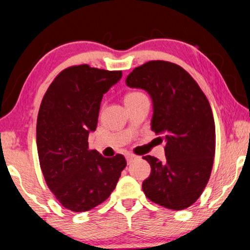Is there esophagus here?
<instances>
[{"instance_id": "esophagus-1", "label": "esophagus", "mask_w": 250, "mask_h": 250, "mask_svg": "<svg viewBox=\"0 0 250 250\" xmlns=\"http://www.w3.org/2000/svg\"><path fill=\"white\" fill-rule=\"evenodd\" d=\"M135 159H137V156L133 155V154H126V161H127V163H131Z\"/></svg>"}]
</instances>
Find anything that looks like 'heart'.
Returning a JSON list of instances; mask_svg holds the SVG:
<instances>
[{
  "mask_svg": "<svg viewBox=\"0 0 250 250\" xmlns=\"http://www.w3.org/2000/svg\"><path fill=\"white\" fill-rule=\"evenodd\" d=\"M137 95H141L140 92H132V94H128L127 96H126V98L127 97H133V96H137Z\"/></svg>",
  "mask_w": 250,
  "mask_h": 250,
  "instance_id": "obj_1",
  "label": "heart"
}]
</instances>
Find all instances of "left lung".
Masks as SVG:
<instances>
[{
    "mask_svg": "<svg viewBox=\"0 0 250 250\" xmlns=\"http://www.w3.org/2000/svg\"><path fill=\"white\" fill-rule=\"evenodd\" d=\"M125 82L148 92L150 127L165 143V161L144 156L150 165L143 182L145 195L170 210L189 208L205 189L213 165L215 127L208 98L189 73L168 61L144 63Z\"/></svg>",
    "mask_w": 250,
    "mask_h": 250,
    "instance_id": "obj_1",
    "label": "left lung"
}]
</instances>
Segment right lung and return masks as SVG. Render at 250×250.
<instances>
[{"label":"right lung","instance_id":"obj_1","mask_svg":"<svg viewBox=\"0 0 250 250\" xmlns=\"http://www.w3.org/2000/svg\"><path fill=\"white\" fill-rule=\"evenodd\" d=\"M122 79L120 70L73 66L61 72L42 98L37 149L46 184L63 208L85 212L109 198L126 160L89 149L103 95Z\"/></svg>","mask_w":250,"mask_h":250}]
</instances>
